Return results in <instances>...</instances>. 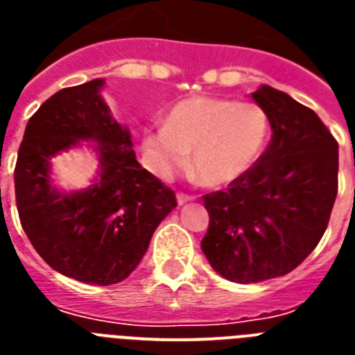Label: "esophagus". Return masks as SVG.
Here are the masks:
<instances>
[{
    "instance_id": "esophagus-1",
    "label": "esophagus",
    "mask_w": 355,
    "mask_h": 355,
    "mask_svg": "<svg viewBox=\"0 0 355 355\" xmlns=\"http://www.w3.org/2000/svg\"><path fill=\"white\" fill-rule=\"evenodd\" d=\"M189 200H193V195H186V193H178L177 195L178 206H184L186 202H189Z\"/></svg>"
}]
</instances>
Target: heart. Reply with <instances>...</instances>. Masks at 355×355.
I'll use <instances>...</instances> for the list:
<instances>
[{
    "label": "heart",
    "instance_id": "1",
    "mask_svg": "<svg viewBox=\"0 0 355 355\" xmlns=\"http://www.w3.org/2000/svg\"><path fill=\"white\" fill-rule=\"evenodd\" d=\"M267 136L269 118L258 105L195 96L177 103L164 127L145 134L141 149L156 177H173L189 153V167L200 182L221 188L252 169Z\"/></svg>",
    "mask_w": 355,
    "mask_h": 355
}]
</instances>
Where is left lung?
I'll return each instance as SVG.
<instances>
[{"label": "left lung", "instance_id": "8db88e82", "mask_svg": "<svg viewBox=\"0 0 355 355\" xmlns=\"http://www.w3.org/2000/svg\"><path fill=\"white\" fill-rule=\"evenodd\" d=\"M252 99L269 118V147L228 189L202 197L210 214L202 252L237 284L270 280L302 263L337 197L339 145L319 116L267 85Z\"/></svg>", "mask_w": 355, "mask_h": 355}]
</instances>
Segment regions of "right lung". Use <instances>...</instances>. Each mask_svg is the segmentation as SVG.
Here are the masks:
<instances>
[{"mask_svg":"<svg viewBox=\"0 0 355 355\" xmlns=\"http://www.w3.org/2000/svg\"><path fill=\"white\" fill-rule=\"evenodd\" d=\"M105 80L64 88L25 127L14 171L25 234L60 275L97 286L125 280L147 252L156 227L177 208L171 189L139 166L130 130L112 118ZM90 141L98 175L88 189L66 192L51 178L60 152Z\"/></svg>","mask_w":355,"mask_h":355,"instance_id":"right-lung-1","label":"right lung"}]
</instances>
